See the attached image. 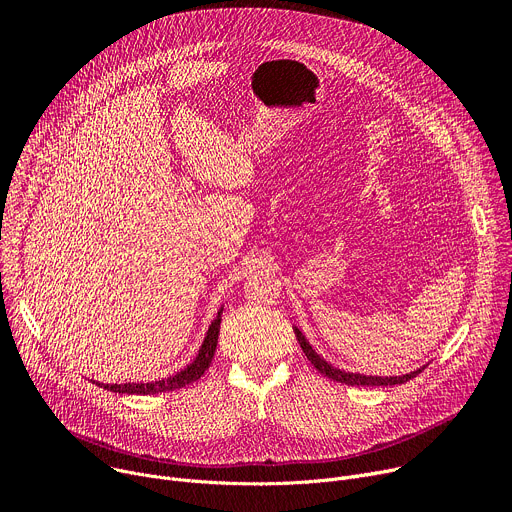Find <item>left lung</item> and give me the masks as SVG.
Segmentation results:
<instances>
[{"label": "left lung", "instance_id": "obj_1", "mask_svg": "<svg viewBox=\"0 0 512 512\" xmlns=\"http://www.w3.org/2000/svg\"><path fill=\"white\" fill-rule=\"evenodd\" d=\"M294 333H296V339L298 344L304 352V356L311 360V364L321 372L325 374V377L337 381V383H344V385H364V387H387V385H403L410 379L418 377V374L426 368V366H420L418 370H412L407 374H399V377H374V374H360V372H350V370H342V368H335L333 364H329L321 354L315 352V348L309 344V339L304 337V333L294 325Z\"/></svg>", "mask_w": 512, "mask_h": 512}]
</instances>
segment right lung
Instances as JSON below:
<instances>
[{"label":"right lung","instance_id":"1","mask_svg":"<svg viewBox=\"0 0 512 512\" xmlns=\"http://www.w3.org/2000/svg\"><path fill=\"white\" fill-rule=\"evenodd\" d=\"M222 311H224V306H220L216 319L208 327V333H206V337H203L197 356L185 368H181L175 374H170V377H164V379H158V381H148V383H144V381H138V383H96V381H92V383H96L98 387H105L107 391L127 393V395L166 393V391H175V389H181V387H187V385L195 383L212 364V358H214V352H216V346H218Z\"/></svg>","mask_w":512,"mask_h":512}]
</instances>
